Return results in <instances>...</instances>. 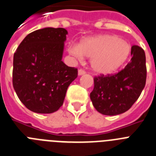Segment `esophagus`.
Returning <instances> with one entry per match:
<instances>
[{
	"instance_id": "34e87169",
	"label": "esophagus",
	"mask_w": 156,
	"mask_h": 156,
	"mask_svg": "<svg viewBox=\"0 0 156 156\" xmlns=\"http://www.w3.org/2000/svg\"><path fill=\"white\" fill-rule=\"evenodd\" d=\"M85 73H86V72H85L84 70H83V69H79V70H78V75L79 76L84 75Z\"/></svg>"
}]
</instances>
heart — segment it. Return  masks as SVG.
Returning <instances> with one entry per match:
<instances>
[{
	"instance_id": "obj_1",
	"label": "heart",
	"mask_w": 156,
	"mask_h": 156,
	"mask_svg": "<svg viewBox=\"0 0 156 156\" xmlns=\"http://www.w3.org/2000/svg\"><path fill=\"white\" fill-rule=\"evenodd\" d=\"M68 52L76 59L91 58V67L98 74L109 75L118 71L131 54V46L126 40L113 34H98L72 44Z\"/></svg>"
}]
</instances>
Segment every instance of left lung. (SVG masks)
<instances>
[{"instance_id":"left-lung-1","label":"left lung","mask_w":156,"mask_h":156,"mask_svg":"<svg viewBox=\"0 0 156 156\" xmlns=\"http://www.w3.org/2000/svg\"><path fill=\"white\" fill-rule=\"evenodd\" d=\"M131 56L129 63L115 75L94 78V89L90 98L100 114L109 116L123 114L141 94L147 77L145 53L135 45L131 48Z\"/></svg>"}]
</instances>
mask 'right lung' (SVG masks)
<instances>
[{"label": "right lung", "instance_id": "obj_1", "mask_svg": "<svg viewBox=\"0 0 156 156\" xmlns=\"http://www.w3.org/2000/svg\"><path fill=\"white\" fill-rule=\"evenodd\" d=\"M68 31L46 27L27 34L13 57L12 84L28 110L51 114L62 106L77 69L62 62Z\"/></svg>", "mask_w": 156, "mask_h": 156}]
</instances>
